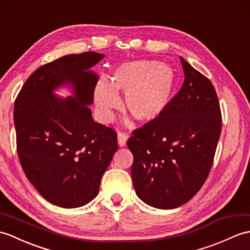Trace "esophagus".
<instances>
[{
	"label": "esophagus",
	"instance_id": "esophagus-1",
	"mask_svg": "<svg viewBox=\"0 0 250 250\" xmlns=\"http://www.w3.org/2000/svg\"><path fill=\"white\" fill-rule=\"evenodd\" d=\"M127 137H129V135L126 134V133L125 132H118V135H117V141H118V145L120 147H124L125 146V143L127 141Z\"/></svg>",
	"mask_w": 250,
	"mask_h": 250
}]
</instances>
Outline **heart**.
Masks as SVG:
<instances>
[{
    "instance_id": "heart-1",
    "label": "heart",
    "mask_w": 250,
    "mask_h": 250,
    "mask_svg": "<svg viewBox=\"0 0 250 250\" xmlns=\"http://www.w3.org/2000/svg\"><path fill=\"white\" fill-rule=\"evenodd\" d=\"M175 88V73L164 62L133 61L116 68L111 84L97 86L95 101L101 117L112 118L120 104L118 92H124L125 108L141 123H148L165 111Z\"/></svg>"
}]
</instances>
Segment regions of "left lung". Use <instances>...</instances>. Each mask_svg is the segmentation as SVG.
<instances>
[{"label": "left lung", "instance_id": "obj_1", "mask_svg": "<svg viewBox=\"0 0 250 250\" xmlns=\"http://www.w3.org/2000/svg\"><path fill=\"white\" fill-rule=\"evenodd\" d=\"M184 82L165 111L132 132L131 175L136 195L158 208H175L198 193L213 165L222 112L211 81L182 57Z\"/></svg>", "mask_w": 250, "mask_h": 250}]
</instances>
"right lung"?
Returning <instances> with one entry per match:
<instances>
[{"instance_id":"obj_1","label":"right lung","mask_w":250,"mask_h":250,"mask_svg":"<svg viewBox=\"0 0 250 250\" xmlns=\"http://www.w3.org/2000/svg\"><path fill=\"white\" fill-rule=\"evenodd\" d=\"M104 57L96 52L62 56L31 74L16 98L14 123L22 169L45 200L79 208L99 193L104 171L118 150L117 132L92 119L98 77L87 71ZM74 84L75 98L53 90Z\"/></svg>"}]
</instances>
